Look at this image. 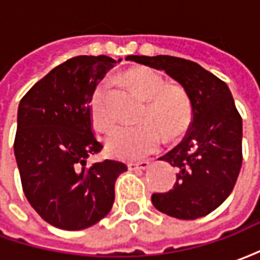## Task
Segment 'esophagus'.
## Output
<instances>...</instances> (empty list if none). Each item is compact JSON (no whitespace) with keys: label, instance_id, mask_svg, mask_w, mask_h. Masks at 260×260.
Listing matches in <instances>:
<instances>
[{"label":"esophagus","instance_id":"obj_1","mask_svg":"<svg viewBox=\"0 0 260 260\" xmlns=\"http://www.w3.org/2000/svg\"><path fill=\"white\" fill-rule=\"evenodd\" d=\"M150 163L149 161H136V163H128L129 170H147Z\"/></svg>","mask_w":260,"mask_h":260}]
</instances>
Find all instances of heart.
<instances>
[{
  "mask_svg": "<svg viewBox=\"0 0 260 260\" xmlns=\"http://www.w3.org/2000/svg\"><path fill=\"white\" fill-rule=\"evenodd\" d=\"M122 82L132 87L147 103L141 117L143 125L136 128H119L106 141L107 152L114 157L138 160L156 152L161 135L175 141L185 134L192 122V104L185 91L169 87L161 75L146 67L128 69ZM108 85L102 82L90 99L91 122L100 131L113 129L115 115L108 106Z\"/></svg>",
  "mask_w": 260,
  "mask_h": 260,
  "instance_id": "1",
  "label": "heart"
}]
</instances>
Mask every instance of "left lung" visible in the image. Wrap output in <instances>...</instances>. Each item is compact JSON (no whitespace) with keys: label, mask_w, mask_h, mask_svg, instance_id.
Instances as JSON below:
<instances>
[{"label":"left lung","mask_w":260,"mask_h":260,"mask_svg":"<svg viewBox=\"0 0 260 260\" xmlns=\"http://www.w3.org/2000/svg\"><path fill=\"white\" fill-rule=\"evenodd\" d=\"M126 59L166 72L191 100L192 122L184 141L158 158L178 169L177 181L169 192L153 193L152 203L171 217H203L229 198L242 164V118L229 86L189 59L171 55Z\"/></svg>","instance_id":"1"}]
</instances>
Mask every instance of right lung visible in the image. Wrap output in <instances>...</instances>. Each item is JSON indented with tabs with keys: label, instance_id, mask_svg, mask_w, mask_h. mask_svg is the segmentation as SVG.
<instances>
[{
	"label": "right lung",
	"instance_id": "obj_1",
	"mask_svg": "<svg viewBox=\"0 0 260 260\" xmlns=\"http://www.w3.org/2000/svg\"><path fill=\"white\" fill-rule=\"evenodd\" d=\"M115 62L107 55L74 57L19 103L14 152L22 188L40 217L57 229L78 231L106 217L115 181L126 171L115 160L86 164L103 149L91 132V94Z\"/></svg>",
	"mask_w": 260,
	"mask_h": 260
}]
</instances>
